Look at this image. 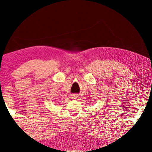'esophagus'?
I'll use <instances>...</instances> for the list:
<instances>
[{"mask_svg": "<svg viewBox=\"0 0 152 152\" xmlns=\"http://www.w3.org/2000/svg\"><path fill=\"white\" fill-rule=\"evenodd\" d=\"M71 96H72V99H76V98H78V95H76V94H72Z\"/></svg>", "mask_w": 152, "mask_h": 152, "instance_id": "obj_1", "label": "esophagus"}]
</instances>
